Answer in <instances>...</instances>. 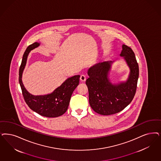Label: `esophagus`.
<instances>
[{
  "instance_id": "obj_1",
  "label": "esophagus",
  "mask_w": 161,
  "mask_h": 161,
  "mask_svg": "<svg viewBox=\"0 0 161 161\" xmlns=\"http://www.w3.org/2000/svg\"><path fill=\"white\" fill-rule=\"evenodd\" d=\"M80 79L81 81H83V82L85 81L86 80V76L85 75H84V74H82V75H81Z\"/></svg>"
}]
</instances>
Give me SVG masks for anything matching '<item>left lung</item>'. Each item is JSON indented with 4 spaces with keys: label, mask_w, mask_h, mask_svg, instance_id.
<instances>
[{
    "label": "left lung",
    "mask_w": 161,
    "mask_h": 161,
    "mask_svg": "<svg viewBox=\"0 0 161 161\" xmlns=\"http://www.w3.org/2000/svg\"><path fill=\"white\" fill-rule=\"evenodd\" d=\"M120 56L130 68L126 81L112 84L109 78L112 64L104 61L90 67L86 84L89 90V103L96 113L103 115L117 114L126 108L134 98L139 78V65L133 50L122 44Z\"/></svg>",
    "instance_id": "obj_1"
}]
</instances>
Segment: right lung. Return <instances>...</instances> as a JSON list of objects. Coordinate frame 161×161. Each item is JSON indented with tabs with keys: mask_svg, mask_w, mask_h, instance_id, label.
Wrapping results in <instances>:
<instances>
[{
	"mask_svg": "<svg viewBox=\"0 0 161 161\" xmlns=\"http://www.w3.org/2000/svg\"><path fill=\"white\" fill-rule=\"evenodd\" d=\"M40 44L39 43L35 42L28 46L25 51L19 68V83L24 99L31 110L43 117H59L67 111L72 93L79 84L80 75H74L67 78L59 87L50 94L35 96L30 93L22 83V73L29 53L39 47Z\"/></svg>",
	"mask_w": 161,
	"mask_h": 161,
	"instance_id": "add662e5",
	"label": "right lung"
}]
</instances>
